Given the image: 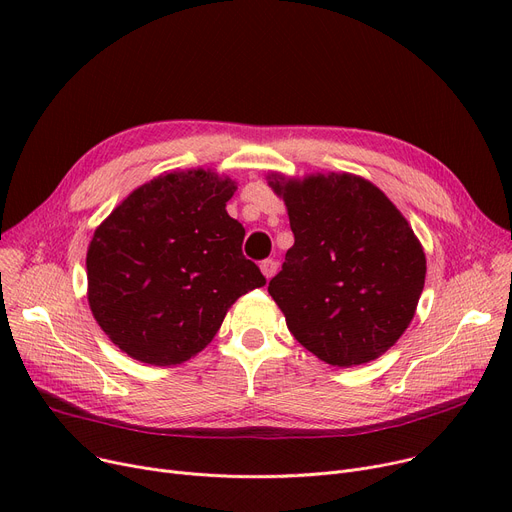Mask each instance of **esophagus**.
<instances>
[{
	"label": "esophagus",
	"mask_w": 512,
	"mask_h": 512,
	"mask_svg": "<svg viewBox=\"0 0 512 512\" xmlns=\"http://www.w3.org/2000/svg\"><path fill=\"white\" fill-rule=\"evenodd\" d=\"M261 272H263V276L267 278V280H270L276 272H278V261L276 259H263L261 261Z\"/></svg>",
	"instance_id": "34e87169"
}]
</instances>
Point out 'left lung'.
<instances>
[{"label":"left lung","instance_id":"obj_1","mask_svg":"<svg viewBox=\"0 0 512 512\" xmlns=\"http://www.w3.org/2000/svg\"><path fill=\"white\" fill-rule=\"evenodd\" d=\"M270 186L294 234L267 286L290 334L330 365L378 359L409 328L425 284L413 228L378 186L353 174H272Z\"/></svg>","mask_w":512,"mask_h":512}]
</instances>
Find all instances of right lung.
<instances>
[{"label": "right lung", "instance_id": "1", "mask_svg": "<svg viewBox=\"0 0 512 512\" xmlns=\"http://www.w3.org/2000/svg\"><path fill=\"white\" fill-rule=\"evenodd\" d=\"M234 191L213 172H170L132 191L95 230L89 305L128 357L159 367L188 361L232 303L265 284L242 255L245 228L226 211Z\"/></svg>", "mask_w": 512, "mask_h": 512}]
</instances>
